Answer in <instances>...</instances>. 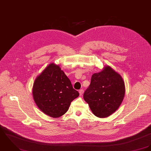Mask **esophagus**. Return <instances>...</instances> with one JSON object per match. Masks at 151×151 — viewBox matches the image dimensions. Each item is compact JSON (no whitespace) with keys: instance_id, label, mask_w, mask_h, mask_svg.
<instances>
[{"instance_id":"obj_1","label":"esophagus","mask_w":151,"mask_h":151,"mask_svg":"<svg viewBox=\"0 0 151 151\" xmlns=\"http://www.w3.org/2000/svg\"><path fill=\"white\" fill-rule=\"evenodd\" d=\"M79 94L81 96H82L83 95L84 93V90L83 89H81L79 90Z\"/></svg>"}]
</instances>
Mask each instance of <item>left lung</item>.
I'll return each instance as SVG.
<instances>
[{
    "instance_id": "1",
    "label": "left lung",
    "mask_w": 151,
    "mask_h": 151,
    "mask_svg": "<svg viewBox=\"0 0 151 151\" xmlns=\"http://www.w3.org/2000/svg\"><path fill=\"white\" fill-rule=\"evenodd\" d=\"M124 82L122 76L109 66L94 73L83 98L97 117H108L114 114L123 100Z\"/></svg>"
}]
</instances>
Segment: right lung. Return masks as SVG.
I'll return each instance as SVG.
<instances>
[{
    "mask_svg": "<svg viewBox=\"0 0 151 151\" xmlns=\"http://www.w3.org/2000/svg\"><path fill=\"white\" fill-rule=\"evenodd\" d=\"M32 95L38 108L46 115L55 118L67 112L70 102L79 93L59 65L51 63L36 78Z\"/></svg>",
    "mask_w": 151,
    "mask_h": 151,
    "instance_id": "1",
    "label": "right lung"
}]
</instances>
